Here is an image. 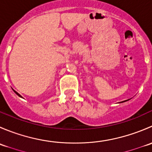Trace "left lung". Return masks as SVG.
I'll return each instance as SVG.
<instances>
[{
    "label": "left lung",
    "mask_w": 152,
    "mask_h": 152,
    "mask_svg": "<svg viewBox=\"0 0 152 152\" xmlns=\"http://www.w3.org/2000/svg\"><path fill=\"white\" fill-rule=\"evenodd\" d=\"M124 102H126V101H124Z\"/></svg>",
    "instance_id": "left-lung-1"
}]
</instances>
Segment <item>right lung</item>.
<instances>
[{
    "label": "right lung",
    "mask_w": 152,
    "mask_h": 152,
    "mask_svg": "<svg viewBox=\"0 0 152 152\" xmlns=\"http://www.w3.org/2000/svg\"><path fill=\"white\" fill-rule=\"evenodd\" d=\"M14 92H15V93H16V94H17V95H18V96H20V97H22V96H20V94H19V93H17V92H16V91H15V90H14Z\"/></svg>",
    "instance_id": "right-lung-1"
}]
</instances>
